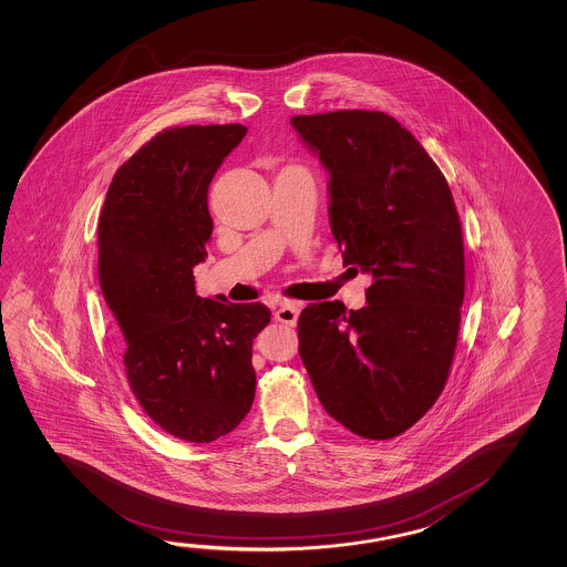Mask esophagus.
Instances as JSON below:
<instances>
[{
    "label": "esophagus",
    "instance_id": "esophagus-1",
    "mask_svg": "<svg viewBox=\"0 0 567 567\" xmlns=\"http://www.w3.org/2000/svg\"><path fill=\"white\" fill-rule=\"evenodd\" d=\"M298 315H300V305L292 302V300H282V302H279L277 310H275L277 322H282V324L287 326L297 324Z\"/></svg>",
    "mask_w": 567,
    "mask_h": 567
}]
</instances>
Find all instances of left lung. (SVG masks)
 <instances>
[{
	"mask_svg": "<svg viewBox=\"0 0 567 567\" xmlns=\"http://www.w3.org/2000/svg\"><path fill=\"white\" fill-rule=\"evenodd\" d=\"M330 182V229L343 265L372 275L368 305H308L298 352L330 417L385 441L445 390L464 300L461 219L445 176L390 114L292 116Z\"/></svg>",
	"mask_w": 567,
	"mask_h": 567,
	"instance_id": "obj_1",
	"label": "left lung"
}]
</instances>
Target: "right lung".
Wrapping results in <instances>:
<instances>
[{
	"label": "right lung",
	"instance_id": "1",
	"mask_svg": "<svg viewBox=\"0 0 567 567\" xmlns=\"http://www.w3.org/2000/svg\"><path fill=\"white\" fill-rule=\"evenodd\" d=\"M245 134L241 124L158 132L118 167L99 221V280L126 380L148 417L187 443H212L249 413L252 340L270 322L260 302L195 295L214 231L207 189Z\"/></svg>",
	"mask_w": 567,
	"mask_h": 567
}]
</instances>
